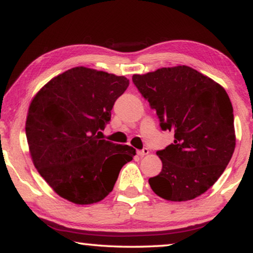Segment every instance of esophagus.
Segmentation results:
<instances>
[{"mask_svg":"<svg viewBox=\"0 0 253 253\" xmlns=\"http://www.w3.org/2000/svg\"><path fill=\"white\" fill-rule=\"evenodd\" d=\"M148 154H149V149H147V148L142 149V150H137V155L138 156H145V155H148Z\"/></svg>","mask_w":253,"mask_h":253,"instance_id":"1","label":"esophagus"}]
</instances>
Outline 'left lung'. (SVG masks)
I'll list each match as a JSON object with an SVG mask.
<instances>
[{"label":"left lung","mask_w":253,"mask_h":253,"mask_svg":"<svg viewBox=\"0 0 253 253\" xmlns=\"http://www.w3.org/2000/svg\"><path fill=\"white\" fill-rule=\"evenodd\" d=\"M133 83L156 110L174 142L157 151L162 172L150 177L166 201L194 199L216 182L235 150L233 105L221 84L186 65L134 74Z\"/></svg>","instance_id":"8db88e82"}]
</instances>
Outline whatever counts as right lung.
<instances>
[{"label": "right lung", "mask_w": 253, "mask_h": 253, "mask_svg": "<svg viewBox=\"0 0 253 253\" xmlns=\"http://www.w3.org/2000/svg\"><path fill=\"white\" fill-rule=\"evenodd\" d=\"M128 84L123 76L77 66L52 78L32 99L25 125L28 150L58 196L78 205L101 202L136 155L133 147L99 137Z\"/></svg>", "instance_id": "add662e5"}]
</instances>
